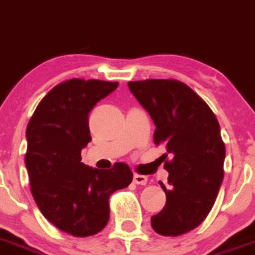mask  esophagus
<instances>
[{"instance_id":"34e87169","label":"esophagus","mask_w":255,"mask_h":255,"mask_svg":"<svg viewBox=\"0 0 255 255\" xmlns=\"http://www.w3.org/2000/svg\"><path fill=\"white\" fill-rule=\"evenodd\" d=\"M133 182L137 183V185H146V182H147V177L142 176V174H134Z\"/></svg>"}]
</instances>
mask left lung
<instances>
[{
  "label": "left lung",
  "mask_w": 255,
  "mask_h": 255,
  "mask_svg": "<svg viewBox=\"0 0 255 255\" xmlns=\"http://www.w3.org/2000/svg\"><path fill=\"white\" fill-rule=\"evenodd\" d=\"M155 125V145H164L167 201L151 217L155 232L180 236L196 229L213 208L223 181L226 147L220 123L203 99L176 79L128 82ZM164 154L163 158H167Z\"/></svg>",
  "instance_id": "obj_1"
}]
</instances>
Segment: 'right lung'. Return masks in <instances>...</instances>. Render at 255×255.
Listing matches in <instances>:
<instances>
[{"label": "right lung", "instance_id": "add662e5", "mask_svg": "<svg viewBox=\"0 0 255 255\" xmlns=\"http://www.w3.org/2000/svg\"><path fill=\"white\" fill-rule=\"evenodd\" d=\"M118 82L73 78L55 86L38 104L26 127L25 165L41 213L66 234L100 232L110 217L109 198L132 182L126 163L96 169L82 163L91 141L88 114Z\"/></svg>", "mask_w": 255, "mask_h": 255}]
</instances>
